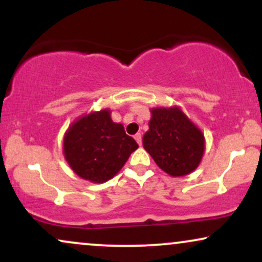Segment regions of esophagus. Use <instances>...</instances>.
Returning a JSON list of instances; mask_svg holds the SVG:
<instances>
[{
  "instance_id": "esophagus-1",
  "label": "esophagus",
  "mask_w": 262,
  "mask_h": 262,
  "mask_svg": "<svg viewBox=\"0 0 262 262\" xmlns=\"http://www.w3.org/2000/svg\"><path fill=\"white\" fill-rule=\"evenodd\" d=\"M134 139L137 140V143L139 144V145H141V134L140 133H137L134 135Z\"/></svg>"
}]
</instances>
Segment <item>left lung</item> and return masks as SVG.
<instances>
[{"label": "left lung", "instance_id": "8db88e82", "mask_svg": "<svg viewBox=\"0 0 262 262\" xmlns=\"http://www.w3.org/2000/svg\"><path fill=\"white\" fill-rule=\"evenodd\" d=\"M143 146L159 167L172 177L191 173L204 154V134L177 106L150 110Z\"/></svg>", "mask_w": 262, "mask_h": 262}]
</instances>
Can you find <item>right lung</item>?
I'll list each match as a JSON object with an SVG mask.
<instances>
[{
    "instance_id": "add662e5",
    "label": "right lung",
    "mask_w": 262,
    "mask_h": 262,
    "mask_svg": "<svg viewBox=\"0 0 262 262\" xmlns=\"http://www.w3.org/2000/svg\"><path fill=\"white\" fill-rule=\"evenodd\" d=\"M65 160L81 179L102 183L113 179L138 149L121 123L111 118V110L91 112L71 123L64 135Z\"/></svg>"
}]
</instances>
